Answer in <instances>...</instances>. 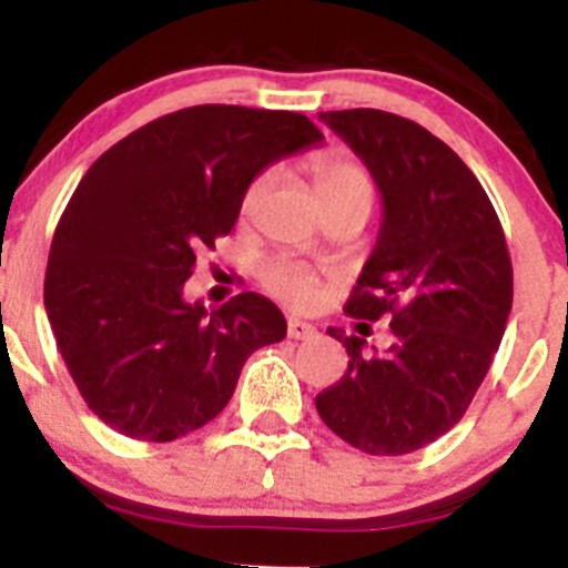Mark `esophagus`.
<instances>
[{"label":"esophagus","mask_w":568,"mask_h":568,"mask_svg":"<svg viewBox=\"0 0 568 568\" xmlns=\"http://www.w3.org/2000/svg\"><path fill=\"white\" fill-rule=\"evenodd\" d=\"M317 334V328L312 323L298 321V317H291L288 321V336L291 338H312Z\"/></svg>","instance_id":"34e87169"}]
</instances>
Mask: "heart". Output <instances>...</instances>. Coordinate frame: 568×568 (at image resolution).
Masks as SVG:
<instances>
[{"mask_svg":"<svg viewBox=\"0 0 568 568\" xmlns=\"http://www.w3.org/2000/svg\"><path fill=\"white\" fill-rule=\"evenodd\" d=\"M310 173L323 207L338 205V202H366L371 207V202H374V179H371L368 168L357 158H352L347 149L334 146L317 152L310 160ZM272 179H275V173L266 171L251 181V186L243 194V213H251L256 207V202L270 189ZM258 277H262L266 291L298 306L315 302L317 288H321V280H317L315 272L296 262H288V258L270 262L258 272Z\"/></svg>","mask_w":568,"mask_h":568,"instance_id":"1","label":"heart"}]
</instances>
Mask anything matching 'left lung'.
<instances>
[{
	"label": "left lung",
	"instance_id": "8db88e82",
	"mask_svg": "<svg viewBox=\"0 0 568 568\" xmlns=\"http://www.w3.org/2000/svg\"><path fill=\"white\" fill-rule=\"evenodd\" d=\"M374 175L384 216L344 312L389 317L393 342L328 334L347 347L344 376L315 397L342 440L400 456L438 440L470 408L513 306V264L475 173L416 122L379 109L323 112Z\"/></svg>",
	"mask_w": 568,
	"mask_h": 568
}]
</instances>
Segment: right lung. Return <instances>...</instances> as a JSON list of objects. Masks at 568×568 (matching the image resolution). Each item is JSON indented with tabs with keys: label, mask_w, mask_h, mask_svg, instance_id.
I'll return each instance as SVG.
<instances>
[{
	"label": "right lung",
	"mask_w": 568,
	"mask_h": 568,
	"mask_svg": "<svg viewBox=\"0 0 568 568\" xmlns=\"http://www.w3.org/2000/svg\"><path fill=\"white\" fill-rule=\"evenodd\" d=\"M323 141L310 116L202 103L103 152L58 221L44 310L77 389L101 422L168 443L224 410L256 349L283 342V312L240 293L184 302L202 247L232 232L266 165Z\"/></svg>",
	"instance_id": "1"
}]
</instances>
